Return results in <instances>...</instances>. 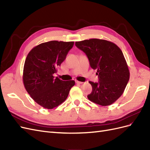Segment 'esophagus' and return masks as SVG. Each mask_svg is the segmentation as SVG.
Wrapping results in <instances>:
<instances>
[{"label": "esophagus", "mask_w": 150, "mask_h": 150, "mask_svg": "<svg viewBox=\"0 0 150 150\" xmlns=\"http://www.w3.org/2000/svg\"><path fill=\"white\" fill-rule=\"evenodd\" d=\"M76 84H83V82H81V81H76Z\"/></svg>", "instance_id": "1"}]
</instances>
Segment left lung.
<instances>
[{
    "label": "left lung",
    "mask_w": 150,
    "mask_h": 150,
    "mask_svg": "<svg viewBox=\"0 0 150 150\" xmlns=\"http://www.w3.org/2000/svg\"><path fill=\"white\" fill-rule=\"evenodd\" d=\"M76 46L87 56L90 66L96 69L99 81H89L93 90L88 98L101 106H109L123 93L129 79L128 65L119 47L103 39L76 42Z\"/></svg>",
    "instance_id": "left-lung-1"
}]
</instances>
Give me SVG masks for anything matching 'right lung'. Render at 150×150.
Wrapping results in <instances>:
<instances>
[{
	"label": "right lung",
	"mask_w": 150,
	"mask_h": 150,
	"mask_svg": "<svg viewBox=\"0 0 150 150\" xmlns=\"http://www.w3.org/2000/svg\"><path fill=\"white\" fill-rule=\"evenodd\" d=\"M74 42L52 40L40 44L25 59L23 83L30 97L40 106L51 110L67 99L74 80L64 81L53 74L65 60Z\"/></svg>",
	"instance_id": "add662e5"
}]
</instances>
